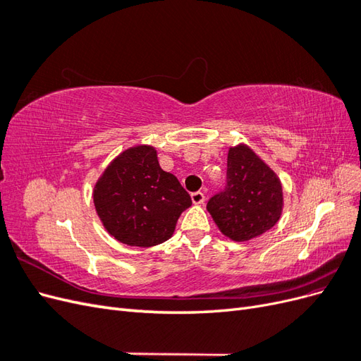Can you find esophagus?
<instances>
[{
	"label": "esophagus",
	"instance_id": "1",
	"mask_svg": "<svg viewBox=\"0 0 361 361\" xmlns=\"http://www.w3.org/2000/svg\"><path fill=\"white\" fill-rule=\"evenodd\" d=\"M191 200H192L194 204H202V203H204L206 197H204V194L202 191H197V192L191 194Z\"/></svg>",
	"mask_w": 361,
	"mask_h": 361
}]
</instances>
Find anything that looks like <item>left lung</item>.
I'll list each match as a JSON object with an SVG mask.
<instances>
[{"instance_id": "obj_1", "label": "left lung", "mask_w": 361, "mask_h": 361, "mask_svg": "<svg viewBox=\"0 0 361 361\" xmlns=\"http://www.w3.org/2000/svg\"><path fill=\"white\" fill-rule=\"evenodd\" d=\"M206 209L224 236L250 241L280 220L281 182L250 146H233L227 154V187L207 202Z\"/></svg>"}]
</instances>
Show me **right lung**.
Segmentation results:
<instances>
[{"label": "right lung", "mask_w": 361, "mask_h": 361, "mask_svg": "<svg viewBox=\"0 0 361 361\" xmlns=\"http://www.w3.org/2000/svg\"><path fill=\"white\" fill-rule=\"evenodd\" d=\"M93 203L105 231L130 247H154L174 233L192 204L171 173L159 167L157 149L138 145L117 155L96 180Z\"/></svg>", "instance_id": "add662e5"}]
</instances>
